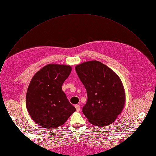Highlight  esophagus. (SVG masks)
Masks as SVG:
<instances>
[{
  "instance_id": "obj_1",
  "label": "esophagus",
  "mask_w": 156,
  "mask_h": 156,
  "mask_svg": "<svg viewBox=\"0 0 156 156\" xmlns=\"http://www.w3.org/2000/svg\"><path fill=\"white\" fill-rule=\"evenodd\" d=\"M75 107V108H76V110H77L78 112H79V111H80V106L79 105H76Z\"/></svg>"
}]
</instances>
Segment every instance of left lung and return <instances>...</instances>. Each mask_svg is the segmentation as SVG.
Returning <instances> with one entry per match:
<instances>
[{
    "label": "left lung",
    "mask_w": 156,
    "mask_h": 156,
    "mask_svg": "<svg viewBox=\"0 0 156 156\" xmlns=\"http://www.w3.org/2000/svg\"><path fill=\"white\" fill-rule=\"evenodd\" d=\"M75 69L87 92L83 113L92 125H110L125 105V90L120 78L112 69L95 60L81 63Z\"/></svg>",
    "instance_id": "left-lung-1"
}]
</instances>
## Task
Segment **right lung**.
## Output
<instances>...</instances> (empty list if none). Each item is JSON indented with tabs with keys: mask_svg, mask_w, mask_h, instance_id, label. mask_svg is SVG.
Wrapping results in <instances>:
<instances>
[{
	"mask_svg": "<svg viewBox=\"0 0 156 156\" xmlns=\"http://www.w3.org/2000/svg\"><path fill=\"white\" fill-rule=\"evenodd\" d=\"M71 69L69 65L49 64L31 80L26 93V108L30 117L39 126L46 129L59 127L76 111L61 87Z\"/></svg>",
	"mask_w": 156,
	"mask_h": 156,
	"instance_id": "right-lung-1",
	"label": "right lung"
}]
</instances>
